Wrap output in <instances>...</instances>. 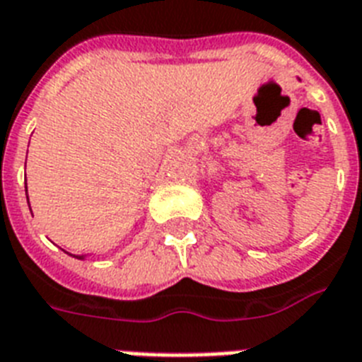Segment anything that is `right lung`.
I'll use <instances>...</instances> for the list:
<instances>
[{
  "label": "right lung",
  "instance_id": "obj_1",
  "mask_svg": "<svg viewBox=\"0 0 362 362\" xmlns=\"http://www.w3.org/2000/svg\"><path fill=\"white\" fill-rule=\"evenodd\" d=\"M25 195H28V187H25ZM76 259H84L82 255H76Z\"/></svg>",
  "mask_w": 362,
  "mask_h": 362
}]
</instances>
